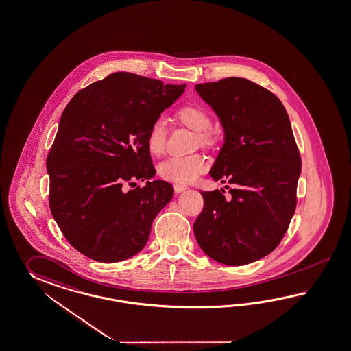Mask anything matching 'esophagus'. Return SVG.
<instances>
[{
    "label": "esophagus",
    "mask_w": 351,
    "mask_h": 351,
    "mask_svg": "<svg viewBox=\"0 0 351 351\" xmlns=\"http://www.w3.org/2000/svg\"><path fill=\"white\" fill-rule=\"evenodd\" d=\"M186 189H188V186H185V185H179V184H175V185H173V190H175V193H178V194L185 191Z\"/></svg>",
    "instance_id": "obj_1"
}]
</instances>
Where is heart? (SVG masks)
<instances>
[{
    "mask_svg": "<svg viewBox=\"0 0 351 351\" xmlns=\"http://www.w3.org/2000/svg\"><path fill=\"white\" fill-rule=\"evenodd\" d=\"M178 118L186 127L197 132L199 143L212 147L217 142V136L212 127V117L203 106L186 105L178 112ZM167 138V123L163 118H157L149 125L145 143L151 154L158 156L163 152ZM206 158L200 154L191 156H173L165 160L158 166V173L162 179L176 184H191L206 171Z\"/></svg>",
    "mask_w": 351,
    "mask_h": 351,
    "instance_id": "1",
    "label": "heart"
}]
</instances>
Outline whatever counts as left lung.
Returning a JSON list of instances; mask_svg holds the SVG:
<instances>
[{
  "label": "left lung",
  "mask_w": 351,
  "mask_h": 351,
  "mask_svg": "<svg viewBox=\"0 0 351 351\" xmlns=\"http://www.w3.org/2000/svg\"><path fill=\"white\" fill-rule=\"evenodd\" d=\"M221 119L224 143L212 166L224 190L202 191L204 208L194 234L208 256L239 266L273 252L297 206L300 151L282 101L247 78H223L195 85Z\"/></svg>",
  "instance_id": "obj_1"
}]
</instances>
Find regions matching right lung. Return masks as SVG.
<instances>
[{"label":"right lung","mask_w":351,"mask_h":351,"mask_svg":"<svg viewBox=\"0 0 351 351\" xmlns=\"http://www.w3.org/2000/svg\"><path fill=\"white\" fill-rule=\"evenodd\" d=\"M185 85L115 72L75 95L47 157L49 206L63 236L82 255L118 263L145 247L156 215L172 197L156 175L145 137ZM147 180L128 191L125 184Z\"/></svg>","instance_id":"right-lung-1"}]
</instances>
